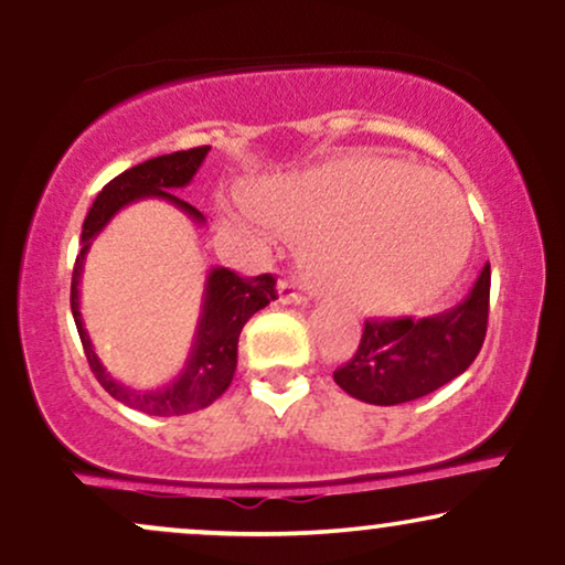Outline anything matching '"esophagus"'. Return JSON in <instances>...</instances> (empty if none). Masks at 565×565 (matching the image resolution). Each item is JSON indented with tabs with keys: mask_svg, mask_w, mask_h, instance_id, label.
I'll return each mask as SVG.
<instances>
[{
	"mask_svg": "<svg viewBox=\"0 0 565 565\" xmlns=\"http://www.w3.org/2000/svg\"><path fill=\"white\" fill-rule=\"evenodd\" d=\"M278 291H281V297L291 305H308L310 302V291L302 287V284L297 281H284L278 284Z\"/></svg>",
	"mask_w": 565,
	"mask_h": 565,
	"instance_id": "34e87169",
	"label": "esophagus"
}]
</instances>
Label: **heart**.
Returning a JSON list of instances; mask_svg holds the SVG:
<instances>
[{"instance_id":"b5f03b06","label":"heart","mask_w":565,"mask_h":565,"mask_svg":"<svg viewBox=\"0 0 565 565\" xmlns=\"http://www.w3.org/2000/svg\"><path fill=\"white\" fill-rule=\"evenodd\" d=\"M257 215L305 242L302 263L329 295L401 313L446 289L470 249L457 188L382 157H350L257 183Z\"/></svg>"}]
</instances>
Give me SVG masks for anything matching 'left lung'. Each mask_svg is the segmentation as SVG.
Listing matches in <instances>:
<instances>
[{
	"label": "left lung",
	"instance_id": "left-lung-1",
	"mask_svg": "<svg viewBox=\"0 0 565 565\" xmlns=\"http://www.w3.org/2000/svg\"><path fill=\"white\" fill-rule=\"evenodd\" d=\"M489 265L470 295L454 308L427 319H369L361 345L334 382L353 398L395 406L438 391L468 369L489 327Z\"/></svg>",
	"mask_w": 565,
	"mask_h": 565
}]
</instances>
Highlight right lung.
Wrapping results in <instances>:
<instances>
[{"label":"right lung","instance_id":"obj_1","mask_svg":"<svg viewBox=\"0 0 565 565\" xmlns=\"http://www.w3.org/2000/svg\"><path fill=\"white\" fill-rule=\"evenodd\" d=\"M210 153V146L188 148V151H174L167 157L148 159L132 170L116 174V178L97 193V199L89 206L87 217H84L82 228V252L76 255L74 276H71V313H74L76 329H79L84 355H87L89 369L121 404L138 408L142 414H153V417H180V414L199 412V408L210 406L220 395L228 391L233 372H236L238 359V334H242L244 323L263 310L270 300H276V278L270 274L242 278L228 268H212L204 284V302H201V316L196 337H193L191 353L183 372L174 377L170 385L157 387V391H135V387L121 385L106 366L97 359L93 342H89L87 329H84L79 313V281L84 270V255L93 246L95 236L108 225L121 206L132 204L138 199H164L185 212L193 223H204V215L191 206L188 201L178 199L172 191L185 188L199 172L201 161Z\"/></svg>","mask_w":565,"mask_h":565}]
</instances>
